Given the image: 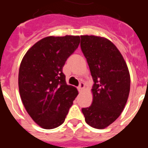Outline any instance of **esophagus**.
Masks as SVG:
<instances>
[{"mask_svg":"<svg viewBox=\"0 0 148 148\" xmlns=\"http://www.w3.org/2000/svg\"><path fill=\"white\" fill-rule=\"evenodd\" d=\"M84 87H85V84H84V82H80V84H79V86L78 87V90L79 91V92H82V90H84Z\"/></svg>","mask_w":148,"mask_h":148,"instance_id":"esophagus-1","label":"esophagus"}]
</instances>
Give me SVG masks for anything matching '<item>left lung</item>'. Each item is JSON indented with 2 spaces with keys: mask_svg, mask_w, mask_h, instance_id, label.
Listing matches in <instances>:
<instances>
[{
  "mask_svg": "<svg viewBox=\"0 0 148 148\" xmlns=\"http://www.w3.org/2000/svg\"><path fill=\"white\" fill-rule=\"evenodd\" d=\"M80 45L94 82L92 104L82 111L87 125L104 129L125 108L130 92V73L119 49L108 39L82 35Z\"/></svg>",
  "mask_w": 148,
  "mask_h": 148,
  "instance_id": "1",
  "label": "left lung"
}]
</instances>
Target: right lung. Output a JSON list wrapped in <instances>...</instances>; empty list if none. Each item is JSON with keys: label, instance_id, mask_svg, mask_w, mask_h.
<instances>
[{"label": "right lung", "instance_id": "obj_1", "mask_svg": "<svg viewBox=\"0 0 148 148\" xmlns=\"http://www.w3.org/2000/svg\"><path fill=\"white\" fill-rule=\"evenodd\" d=\"M80 43L79 36L44 38L23 57L18 74V87L26 110L44 129L62 125L78 95L67 85L62 69Z\"/></svg>", "mask_w": 148, "mask_h": 148}]
</instances>
